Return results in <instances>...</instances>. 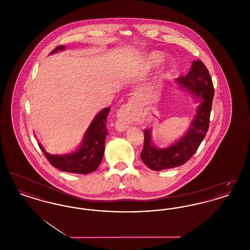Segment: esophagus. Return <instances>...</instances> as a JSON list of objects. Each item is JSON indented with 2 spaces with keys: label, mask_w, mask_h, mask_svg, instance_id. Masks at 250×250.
I'll return each mask as SVG.
<instances>
[{
  "label": "esophagus",
  "mask_w": 250,
  "mask_h": 250,
  "mask_svg": "<svg viewBox=\"0 0 250 250\" xmlns=\"http://www.w3.org/2000/svg\"><path fill=\"white\" fill-rule=\"evenodd\" d=\"M141 108L140 103L133 99L126 104H124L117 112V127L119 130H125L136 116L138 110Z\"/></svg>",
  "instance_id": "esophagus-1"
}]
</instances>
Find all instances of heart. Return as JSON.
<instances>
[{
	"instance_id": "1",
	"label": "heart",
	"mask_w": 250,
	"mask_h": 250,
	"mask_svg": "<svg viewBox=\"0 0 250 250\" xmlns=\"http://www.w3.org/2000/svg\"><path fill=\"white\" fill-rule=\"evenodd\" d=\"M165 59V56L158 51H154L149 53L146 56V59L143 62L144 67H146V69L148 70H152V69H155L157 68Z\"/></svg>"
}]
</instances>
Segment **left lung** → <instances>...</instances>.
<instances>
[{
    "label": "left lung",
    "mask_w": 250,
    "mask_h": 250,
    "mask_svg": "<svg viewBox=\"0 0 250 250\" xmlns=\"http://www.w3.org/2000/svg\"><path fill=\"white\" fill-rule=\"evenodd\" d=\"M177 83L189 91L201 105L192 121L189 130L178 142L167 148H156L152 142V130H144V145L141 158L153 170H162L182 166L198 150L204 139L210 123V113L214 98V85L210 74L202 61H193L190 71L177 79Z\"/></svg>",
    "instance_id": "obj_1"
}]
</instances>
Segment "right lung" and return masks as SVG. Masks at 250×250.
Instances as JSON below:
<instances>
[{
  "label": "right lung",
  "instance_id": "add662e5",
  "mask_svg": "<svg viewBox=\"0 0 250 250\" xmlns=\"http://www.w3.org/2000/svg\"><path fill=\"white\" fill-rule=\"evenodd\" d=\"M64 49L63 46H58L51 53ZM110 107H105L96 116L84 134L83 141L81 147L70 154L51 155L39 143V147L47 157L48 162L62 171L87 174L95 171L100 165L107 137V117Z\"/></svg>",
  "mask_w": 250,
  "mask_h": 250
}]
</instances>
